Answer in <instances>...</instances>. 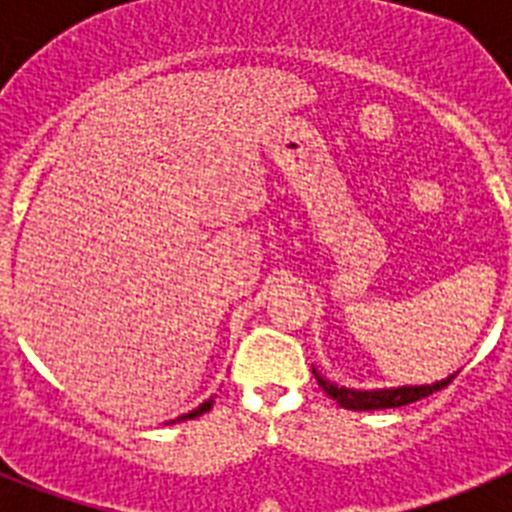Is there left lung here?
Segmentation results:
<instances>
[{"instance_id": "left-lung-1", "label": "left lung", "mask_w": 512, "mask_h": 512, "mask_svg": "<svg viewBox=\"0 0 512 512\" xmlns=\"http://www.w3.org/2000/svg\"><path fill=\"white\" fill-rule=\"evenodd\" d=\"M318 384L325 390V395L333 397V400L346 410H384V408H402V405H410L415 400H423V397L433 395V392L443 390L446 384L454 379V374L441 382L433 384H415V387H390V390H351V387H338V384L328 382V379L320 377L315 369H312Z\"/></svg>"}]
</instances>
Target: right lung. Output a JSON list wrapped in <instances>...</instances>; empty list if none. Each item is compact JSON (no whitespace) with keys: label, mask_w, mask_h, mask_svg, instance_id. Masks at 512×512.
Listing matches in <instances>:
<instances>
[{"label":"right lung","mask_w":512,"mask_h":512,"mask_svg":"<svg viewBox=\"0 0 512 512\" xmlns=\"http://www.w3.org/2000/svg\"><path fill=\"white\" fill-rule=\"evenodd\" d=\"M212 402H215V400H212V397H210V400H205V402H202L200 408H197V410H192V413H187V415H179V418H176V420H192V418H200L202 413H207V410L212 408ZM171 423H174V420H171Z\"/></svg>","instance_id":"1"}]
</instances>
